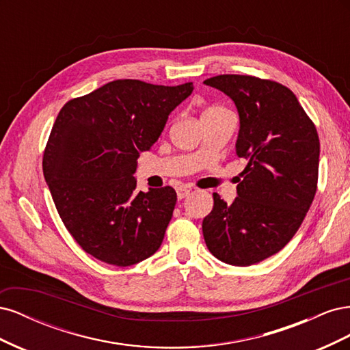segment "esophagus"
Returning <instances> with one entry per match:
<instances>
[{"instance_id": "obj_1", "label": "esophagus", "mask_w": 350, "mask_h": 350, "mask_svg": "<svg viewBox=\"0 0 350 350\" xmlns=\"http://www.w3.org/2000/svg\"><path fill=\"white\" fill-rule=\"evenodd\" d=\"M189 193H191V188L189 187H179L178 189H176V196H178V200H183V198H185Z\"/></svg>"}]
</instances>
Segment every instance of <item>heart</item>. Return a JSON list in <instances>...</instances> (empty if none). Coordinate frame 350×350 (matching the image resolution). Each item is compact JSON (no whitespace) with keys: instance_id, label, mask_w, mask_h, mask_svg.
Here are the masks:
<instances>
[{"instance_id":"b5f03b06","label":"heart","mask_w":350,"mask_h":350,"mask_svg":"<svg viewBox=\"0 0 350 350\" xmlns=\"http://www.w3.org/2000/svg\"><path fill=\"white\" fill-rule=\"evenodd\" d=\"M210 109H217V107H213V108H208L207 111H210Z\"/></svg>"}]
</instances>
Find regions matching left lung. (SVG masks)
<instances>
[{
  "label": "left lung",
  "mask_w": 350,
  "mask_h": 350,
  "mask_svg": "<svg viewBox=\"0 0 350 350\" xmlns=\"http://www.w3.org/2000/svg\"><path fill=\"white\" fill-rule=\"evenodd\" d=\"M204 84L234 100L237 154L248 163L234 203L213 194L203 235L217 260L245 267L279 252L299 229L317 191L319 134L293 92L280 83L224 74Z\"/></svg>",
  "instance_id": "obj_1"
}]
</instances>
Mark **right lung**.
<instances>
[{
  "label": "right lung",
  "mask_w": 350,
  "mask_h": 350,
  "mask_svg": "<svg viewBox=\"0 0 350 350\" xmlns=\"http://www.w3.org/2000/svg\"><path fill=\"white\" fill-rule=\"evenodd\" d=\"M193 83L157 86L113 80L68 100L52 126L44 176L67 230L94 258L126 267L162 245L172 219V187L137 191L140 152L150 150Z\"/></svg>",
  "instance_id": "1"
}]
</instances>
